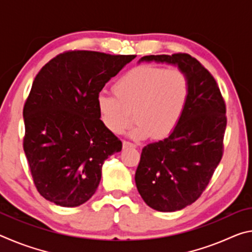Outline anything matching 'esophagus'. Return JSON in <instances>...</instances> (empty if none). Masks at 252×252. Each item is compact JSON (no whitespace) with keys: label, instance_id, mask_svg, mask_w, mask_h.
Listing matches in <instances>:
<instances>
[{"label":"esophagus","instance_id":"esophagus-1","mask_svg":"<svg viewBox=\"0 0 252 252\" xmlns=\"http://www.w3.org/2000/svg\"><path fill=\"white\" fill-rule=\"evenodd\" d=\"M122 144H123V148H135L136 147V144L132 143L130 141H126V140H123Z\"/></svg>","mask_w":252,"mask_h":252}]
</instances>
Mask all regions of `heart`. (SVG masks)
<instances>
[{
  "label": "heart",
  "mask_w": 252,
  "mask_h": 252,
  "mask_svg": "<svg viewBox=\"0 0 252 252\" xmlns=\"http://www.w3.org/2000/svg\"><path fill=\"white\" fill-rule=\"evenodd\" d=\"M189 92V81L180 70L140 65L114 85L117 97L100 93L96 105L102 123L113 133L130 125L133 111L138 121L130 132L133 138L163 139L180 123Z\"/></svg>",
  "instance_id": "b5f03b06"
}]
</instances>
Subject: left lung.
I'll list each match as a JSON object with an SVG mask.
<instances>
[{
    "label": "left lung",
    "mask_w": 252,
    "mask_h": 252,
    "mask_svg": "<svg viewBox=\"0 0 252 252\" xmlns=\"http://www.w3.org/2000/svg\"><path fill=\"white\" fill-rule=\"evenodd\" d=\"M141 61L178 65L189 81L180 123L168 138L142 149L134 178L149 207L162 212L181 210L201 195L222 158L224 100L210 72L189 54L146 55Z\"/></svg>",
    "instance_id": "8db88e82"
}]
</instances>
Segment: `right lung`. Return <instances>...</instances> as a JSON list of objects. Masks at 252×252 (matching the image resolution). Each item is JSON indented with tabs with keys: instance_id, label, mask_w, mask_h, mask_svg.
I'll return each instance as SVG.
<instances>
[{
	"instance_id": "1",
	"label": "right lung",
	"mask_w": 252,
	"mask_h": 252,
	"mask_svg": "<svg viewBox=\"0 0 252 252\" xmlns=\"http://www.w3.org/2000/svg\"><path fill=\"white\" fill-rule=\"evenodd\" d=\"M135 55L67 51L42 67L25 101L23 149L37 191L78 207L96 191L104 160L122 142L102 123L96 97Z\"/></svg>"
}]
</instances>
